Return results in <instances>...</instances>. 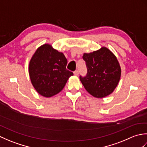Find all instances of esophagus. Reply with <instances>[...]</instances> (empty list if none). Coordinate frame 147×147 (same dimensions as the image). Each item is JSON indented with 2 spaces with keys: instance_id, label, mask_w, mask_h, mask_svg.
Segmentation results:
<instances>
[{
  "instance_id": "1",
  "label": "esophagus",
  "mask_w": 147,
  "mask_h": 147,
  "mask_svg": "<svg viewBox=\"0 0 147 147\" xmlns=\"http://www.w3.org/2000/svg\"><path fill=\"white\" fill-rule=\"evenodd\" d=\"M74 74L75 76H78V74H79V71H78V70H76V71H74Z\"/></svg>"
}]
</instances>
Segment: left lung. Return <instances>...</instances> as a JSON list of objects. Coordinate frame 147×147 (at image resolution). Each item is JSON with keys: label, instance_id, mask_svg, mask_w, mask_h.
<instances>
[{"label": "left lung", "instance_id": "8db88e82", "mask_svg": "<svg viewBox=\"0 0 147 147\" xmlns=\"http://www.w3.org/2000/svg\"><path fill=\"white\" fill-rule=\"evenodd\" d=\"M86 62L87 74L80 76L86 90L96 98L110 95L119 82L121 69L116 57L110 50L102 47L83 55Z\"/></svg>", "mask_w": 147, "mask_h": 147}]
</instances>
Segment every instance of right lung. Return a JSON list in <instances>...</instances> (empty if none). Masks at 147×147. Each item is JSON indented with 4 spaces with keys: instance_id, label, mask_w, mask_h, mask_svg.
I'll return each instance as SVG.
<instances>
[{
    "instance_id": "right-lung-1",
    "label": "right lung",
    "mask_w": 147,
    "mask_h": 147,
    "mask_svg": "<svg viewBox=\"0 0 147 147\" xmlns=\"http://www.w3.org/2000/svg\"><path fill=\"white\" fill-rule=\"evenodd\" d=\"M67 59L51 45L36 50L29 64V74L34 88L40 95L51 97L64 88L73 73L66 69Z\"/></svg>"
}]
</instances>
